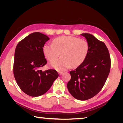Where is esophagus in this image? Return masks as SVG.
Listing matches in <instances>:
<instances>
[{"mask_svg":"<svg viewBox=\"0 0 123 123\" xmlns=\"http://www.w3.org/2000/svg\"><path fill=\"white\" fill-rule=\"evenodd\" d=\"M58 73V74H59V75H62V74H63V72H60V71H59Z\"/></svg>","mask_w":123,"mask_h":123,"instance_id":"esophagus-1","label":"esophagus"}]
</instances>
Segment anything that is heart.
<instances>
[{
    "mask_svg": "<svg viewBox=\"0 0 123 123\" xmlns=\"http://www.w3.org/2000/svg\"><path fill=\"white\" fill-rule=\"evenodd\" d=\"M89 49L86 40L72 36H62L55 38L53 44L46 43L43 52L50 61L57 58L61 53V57L51 62L50 65L59 71L79 66L86 58Z\"/></svg>",
    "mask_w": 123,
    "mask_h": 123,
    "instance_id": "1",
    "label": "heart"
}]
</instances>
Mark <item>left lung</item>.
Masks as SVG:
<instances>
[{"mask_svg": "<svg viewBox=\"0 0 123 123\" xmlns=\"http://www.w3.org/2000/svg\"><path fill=\"white\" fill-rule=\"evenodd\" d=\"M89 49L84 62L70 72L71 80L67 84L70 93L80 100L90 99L102 90L110 72L111 60L106 44L92 34L83 33Z\"/></svg>", "mask_w": 123, "mask_h": 123, "instance_id": "left-lung-1", "label": "left lung"}]
</instances>
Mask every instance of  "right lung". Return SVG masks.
I'll return each mask as SVG.
<instances>
[{"instance_id": "add662e5", "label": "right lung", "mask_w": 123, "mask_h": 123, "mask_svg": "<svg viewBox=\"0 0 123 123\" xmlns=\"http://www.w3.org/2000/svg\"><path fill=\"white\" fill-rule=\"evenodd\" d=\"M50 38L40 32L29 34L17 44L15 51L13 72L21 90L28 95L40 96L47 92L58 76L57 71L40 68L47 64L43 52Z\"/></svg>"}]
</instances>
